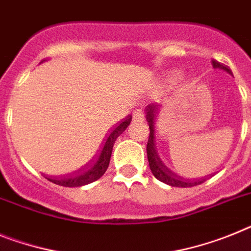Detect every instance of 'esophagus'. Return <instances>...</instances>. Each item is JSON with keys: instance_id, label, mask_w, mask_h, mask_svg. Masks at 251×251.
<instances>
[{"instance_id": "1", "label": "esophagus", "mask_w": 251, "mask_h": 251, "mask_svg": "<svg viewBox=\"0 0 251 251\" xmlns=\"http://www.w3.org/2000/svg\"><path fill=\"white\" fill-rule=\"evenodd\" d=\"M132 120H134V122L144 121V113H143L142 109H136L135 112L132 113Z\"/></svg>"}]
</instances>
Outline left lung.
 Wrapping results in <instances>:
<instances>
[{
	"label": "left lung",
	"mask_w": 251,
	"mask_h": 251,
	"mask_svg": "<svg viewBox=\"0 0 251 251\" xmlns=\"http://www.w3.org/2000/svg\"><path fill=\"white\" fill-rule=\"evenodd\" d=\"M212 65H213L214 69H221V70H225L227 73H231L228 66L221 64L218 61L213 60L212 61ZM145 117H147V121H148L149 131H151L149 132L148 144H147V155H148L149 168H151V174L154 175V177L157 180L162 181V182H165V184L176 187H193L197 186V185L203 184L204 181H205L204 178H201V180H189V178H184L175 174V172H172L167 167L165 162L162 161L161 149H159L157 135H155V127L154 122H153V113L151 112V106H148V108H147Z\"/></svg>",
	"instance_id": "8db88e82"
}]
</instances>
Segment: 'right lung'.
Returning <instances> with one entry per match:
<instances>
[{
  "label": "right lung",
  "mask_w": 251,
  "mask_h": 251,
  "mask_svg": "<svg viewBox=\"0 0 251 251\" xmlns=\"http://www.w3.org/2000/svg\"><path fill=\"white\" fill-rule=\"evenodd\" d=\"M131 116H127L124 121L120 124L119 126H116L115 129L108 131L107 136L104 138V142L102 143L100 151L97 153L94 159L90 162L89 165L83 168L81 171H77L76 174L73 176H67V177H46L50 180V182H53L56 185H61V186L66 187H77L83 186V185H88L90 182H94L100 177H102L104 172L107 171L109 165V159H111V154H112V148L115 144L116 139L121 135L122 132L125 131L126 127L130 125L131 122Z\"/></svg>",
  "instance_id": "add662e5"
}]
</instances>
